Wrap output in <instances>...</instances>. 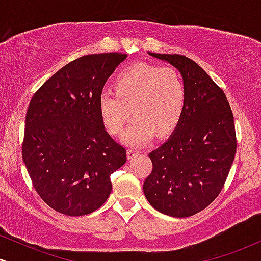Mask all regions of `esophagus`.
<instances>
[{"mask_svg": "<svg viewBox=\"0 0 261 261\" xmlns=\"http://www.w3.org/2000/svg\"><path fill=\"white\" fill-rule=\"evenodd\" d=\"M140 153H141V152L139 151V149L128 148L127 149V158H128V160H133V158L136 157V155H139Z\"/></svg>", "mask_w": 261, "mask_h": 261, "instance_id": "obj_1", "label": "esophagus"}]
</instances>
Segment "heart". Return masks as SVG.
I'll return each mask as SVG.
<instances>
[{"label": "heart", "instance_id": "heart-1", "mask_svg": "<svg viewBox=\"0 0 261 261\" xmlns=\"http://www.w3.org/2000/svg\"><path fill=\"white\" fill-rule=\"evenodd\" d=\"M115 92L103 91L98 97V109L108 133L119 136L131 118L135 120L124 134L125 143L142 146L154 134H172L187 108V86L174 68H162L136 62L121 70L114 80Z\"/></svg>", "mask_w": 261, "mask_h": 261}]
</instances>
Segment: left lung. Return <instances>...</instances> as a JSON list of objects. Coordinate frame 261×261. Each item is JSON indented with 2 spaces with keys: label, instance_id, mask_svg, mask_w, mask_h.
I'll list each match as a JSON object with an SVG mask.
<instances>
[{
  "label": "left lung",
  "instance_id": "8db88e82",
  "mask_svg": "<svg viewBox=\"0 0 261 261\" xmlns=\"http://www.w3.org/2000/svg\"><path fill=\"white\" fill-rule=\"evenodd\" d=\"M148 55L179 70L188 98L184 115L169 139L149 153L153 168L143 182L157 211L189 217L202 211L222 190L234 160V119L226 94L187 56Z\"/></svg>",
  "mask_w": 261,
  "mask_h": 261
}]
</instances>
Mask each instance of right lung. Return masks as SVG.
I'll return each mask as SVG.
<instances>
[{"label":"right lung","mask_w":261,"mask_h":261,"mask_svg":"<svg viewBox=\"0 0 261 261\" xmlns=\"http://www.w3.org/2000/svg\"><path fill=\"white\" fill-rule=\"evenodd\" d=\"M126 54L73 60L33 95L25 115L23 161L45 203L66 216L95 211L112 193L110 175L126 149L107 133L98 97Z\"/></svg>","instance_id":"right-lung-1"}]
</instances>
